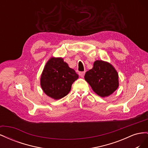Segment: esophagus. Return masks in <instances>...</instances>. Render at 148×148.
<instances>
[{
    "label": "esophagus",
    "instance_id": "1",
    "mask_svg": "<svg viewBox=\"0 0 148 148\" xmlns=\"http://www.w3.org/2000/svg\"><path fill=\"white\" fill-rule=\"evenodd\" d=\"M85 75V71H80V72H79V75L82 78H83L84 76Z\"/></svg>",
    "mask_w": 148,
    "mask_h": 148
}]
</instances>
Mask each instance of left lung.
<instances>
[{"label": "left lung", "mask_w": 148, "mask_h": 148, "mask_svg": "<svg viewBox=\"0 0 148 148\" xmlns=\"http://www.w3.org/2000/svg\"><path fill=\"white\" fill-rule=\"evenodd\" d=\"M84 79L92 90L101 97L109 96L119 87V76L117 71L110 64L96 60L91 70L86 71Z\"/></svg>", "instance_id": "obj_1"}]
</instances>
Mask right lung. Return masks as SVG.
<instances>
[{
  "mask_svg": "<svg viewBox=\"0 0 148 148\" xmlns=\"http://www.w3.org/2000/svg\"><path fill=\"white\" fill-rule=\"evenodd\" d=\"M78 78L73 69L62 58H51L44 67L41 77V85L46 95L54 99H60L68 95L71 85Z\"/></svg>",
  "mask_w": 148,
  "mask_h": 148,
  "instance_id": "add662e5",
  "label": "right lung"
}]
</instances>
